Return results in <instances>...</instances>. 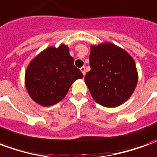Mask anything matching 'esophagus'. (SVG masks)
Here are the masks:
<instances>
[{
	"label": "esophagus",
	"mask_w": 157,
	"mask_h": 157,
	"mask_svg": "<svg viewBox=\"0 0 157 157\" xmlns=\"http://www.w3.org/2000/svg\"><path fill=\"white\" fill-rule=\"evenodd\" d=\"M81 71L82 72V74H83V75H85V74H86V68H85V66H82V68H81Z\"/></svg>",
	"instance_id": "obj_1"
}]
</instances>
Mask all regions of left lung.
I'll use <instances>...</instances> for the list:
<instances>
[{
    "instance_id": "8db88e82",
    "label": "left lung",
    "mask_w": 157,
    "mask_h": 157,
    "mask_svg": "<svg viewBox=\"0 0 157 157\" xmlns=\"http://www.w3.org/2000/svg\"><path fill=\"white\" fill-rule=\"evenodd\" d=\"M91 71L85 82L96 102L115 108L126 102L137 85L135 60L123 48L111 43L91 46Z\"/></svg>"
}]
</instances>
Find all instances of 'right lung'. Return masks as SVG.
Wrapping results in <instances>:
<instances>
[{
	"instance_id": "1",
	"label": "right lung",
	"mask_w": 157,
	"mask_h": 157,
	"mask_svg": "<svg viewBox=\"0 0 157 157\" xmlns=\"http://www.w3.org/2000/svg\"><path fill=\"white\" fill-rule=\"evenodd\" d=\"M82 71L74 65L67 45L49 47L30 62L25 74V85L31 98L42 106H51L67 94Z\"/></svg>"
}]
</instances>
